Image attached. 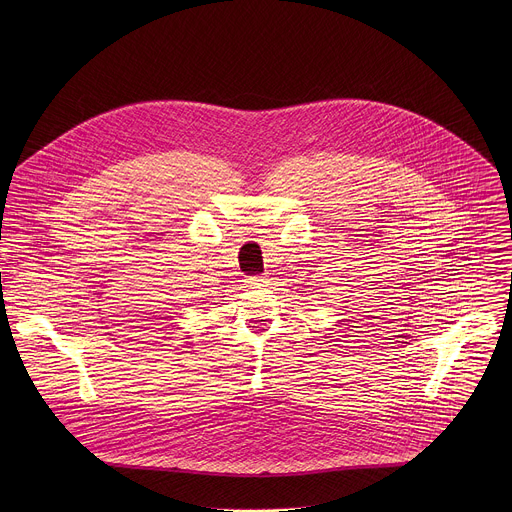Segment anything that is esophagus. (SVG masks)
<instances>
[{"mask_svg":"<svg viewBox=\"0 0 512 512\" xmlns=\"http://www.w3.org/2000/svg\"><path fill=\"white\" fill-rule=\"evenodd\" d=\"M244 282L248 288H262L266 284V278L264 276H248Z\"/></svg>","mask_w":512,"mask_h":512,"instance_id":"1","label":"esophagus"}]
</instances>
